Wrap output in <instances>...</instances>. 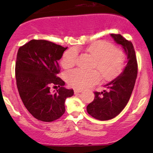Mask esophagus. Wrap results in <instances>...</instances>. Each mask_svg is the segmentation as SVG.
I'll return each mask as SVG.
<instances>
[{"instance_id":"1","label":"esophagus","mask_w":153,"mask_h":153,"mask_svg":"<svg viewBox=\"0 0 153 153\" xmlns=\"http://www.w3.org/2000/svg\"><path fill=\"white\" fill-rule=\"evenodd\" d=\"M82 89H80V88H75V90H74V92H75V94H78V93H81V92H82Z\"/></svg>"}]
</instances>
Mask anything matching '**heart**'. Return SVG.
Masks as SVG:
<instances>
[{"instance_id": "heart-1", "label": "heart", "mask_w": 153, "mask_h": 153, "mask_svg": "<svg viewBox=\"0 0 153 153\" xmlns=\"http://www.w3.org/2000/svg\"><path fill=\"white\" fill-rule=\"evenodd\" d=\"M85 51L96 58L95 68H98L105 80L114 78L124 69L126 62L125 53L106 41H97L85 49ZM78 53L74 49L68 50L63 54L62 65L65 68H72L76 64ZM66 79L71 86L85 88L97 83L101 74L97 70L85 71L74 69L66 73Z\"/></svg>"}]
</instances>
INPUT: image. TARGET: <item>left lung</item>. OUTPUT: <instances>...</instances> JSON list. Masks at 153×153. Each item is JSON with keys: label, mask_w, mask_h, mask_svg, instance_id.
Returning a JSON list of instances; mask_svg holds the SVG:
<instances>
[{"label": "left lung", "mask_w": 153, "mask_h": 153, "mask_svg": "<svg viewBox=\"0 0 153 153\" xmlns=\"http://www.w3.org/2000/svg\"><path fill=\"white\" fill-rule=\"evenodd\" d=\"M111 36L124 49L127 62L121 74L104 85L106 91L94 92V100L87 106L88 113L101 121L114 118L124 109L130 99L137 75V62L132 43L121 34Z\"/></svg>", "instance_id": "left-lung-1"}]
</instances>
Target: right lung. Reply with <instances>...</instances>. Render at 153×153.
I'll return each mask as SVG.
<instances>
[{
  "mask_svg": "<svg viewBox=\"0 0 153 153\" xmlns=\"http://www.w3.org/2000/svg\"><path fill=\"white\" fill-rule=\"evenodd\" d=\"M67 48L46 40L32 39L19 49L15 72L19 96L38 120L50 122L62 117L65 99L74 94L57 76L58 61ZM51 85L59 87L57 92H50Z\"/></svg>",
  "mask_w": 153,
  "mask_h": 153,
  "instance_id": "obj_1",
  "label": "right lung"
}]
</instances>
